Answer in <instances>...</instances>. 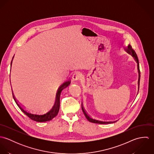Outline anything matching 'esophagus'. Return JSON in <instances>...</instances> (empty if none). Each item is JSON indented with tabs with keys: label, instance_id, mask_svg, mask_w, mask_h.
<instances>
[{
	"label": "esophagus",
	"instance_id": "esophagus-1",
	"mask_svg": "<svg viewBox=\"0 0 154 154\" xmlns=\"http://www.w3.org/2000/svg\"><path fill=\"white\" fill-rule=\"evenodd\" d=\"M82 77V75L79 72H76L74 73L72 76V79L73 81H76L79 79H80Z\"/></svg>",
	"mask_w": 154,
	"mask_h": 154
}]
</instances>
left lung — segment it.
Wrapping results in <instances>:
<instances>
[{
  "mask_svg": "<svg viewBox=\"0 0 154 154\" xmlns=\"http://www.w3.org/2000/svg\"><path fill=\"white\" fill-rule=\"evenodd\" d=\"M127 52L129 53V54H132L133 57H134L135 60L137 62V70H138V73H139V79H138V89H139V84H140V69H139V60L137 56V54L136 53V52L134 51V50L132 48V46L131 45H129L128 47V49H127ZM81 107H82V111L85 116V117L87 118V119L88 120L89 122H91V123H97V124H110V123H113L116 122L117 121H114V122H107V121H102V120H99L95 119H93L92 118L88 113L84 109V107L82 105V104H81Z\"/></svg>",
  "mask_w": 154,
  "mask_h": 154,
  "instance_id": "obj_1",
  "label": "left lung"
}]
</instances>
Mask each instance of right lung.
Here are the masks:
<instances>
[{
  "instance_id": "add662e5",
  "label": "right lung",
  "mask_w": 154,
  "mask_h": 154,
  "mask_svg": "<svg viewBox=\"0 0 154 154\" xmlns=\"http://www.w3.org/2000/svg\"><path fill=\"white\" fill-rule=\"evenodd\" d=\"M12 60L11 61V64H12ZM70 81H70V80L67 81L59 88L57 90V92L56 97V100H55V102H54L53 107L50 110H48L47 111L43 112V113H40V112H31L30 111L26 109L17 100V99L15 98V97L14 95L12 90V96H13V98H14L16 104L19 107L20 110H21L25 114H26L29 119H31V120H32L34 121L38 122H44L50 121L57 115L59 111V109H60V96L61 92L63 89H65L67 86L69 85V84H70Z\"/></svg>"
}]
</instances>
